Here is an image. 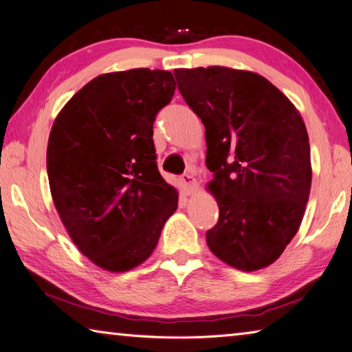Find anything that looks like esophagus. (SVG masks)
<instances>
[{
	"label": "esophagus",
	"mask_w": 352,
	"mask_h": 352,
	"mask_svg": "<svg viewBox=\"0 0 352 352\" xmlns=\"http://www.w3.org/2000/svg\"><path fill=\"white\" fill-rule=\"evenodd\" d=\"M182 182L184 184V189H186V194L188 195H192L195 190H197V188H198L197 180L194 178V175H190V174H184L182 177Z\"/></svg>",
	"instance_id": "obj_1"
}]
</instances>
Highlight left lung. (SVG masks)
Here are the masks:
<instances>
[{
    "instance_id": "left-lung-1",
    "label": "left lung",
    "mask_w": 352,
    "mask_h": 352,
    "mask_svg": "<svg viewBox=\"0 0 352 352\" xmlns=\"http://www.w3.org/2000/svg\"><path fill=\"white\" fill-rule=\"evenodd\" d=\"M178 91L204 124L206 189L219 204L206 232L215 257L252 272L272 265L302 225L311 192L309 137L286 95L251 70L175 69Z\"/></svg>"
}]
</instances>
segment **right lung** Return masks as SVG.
Wrapping results in <instances>:
<instances>
[{"instance_id": "add662e5", "label": "right lung", "mask_w": 352, "mask_h": 352, "mask_svg": "<svg viewBox=\"0 0 352 352\" xmlns=\"http://www.w3.org/2000/svg\"><path fill=\"white\" fill-rule=\"evenodd\" d=\"M175 92L168 70L98 75L56 115L47 143L50 194L69 237L94 265L131 271L151 257L178 190L155 162V115Z\"/></svg>"}]
</instances>
